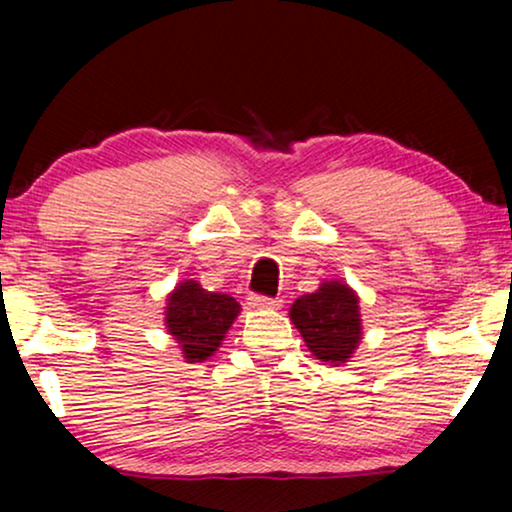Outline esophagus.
<instances>
[{"label":"esophagus","instance_id":"esophagus-1","mask_svg":"<svg viewBox=\"0 0 512 512\" xmlns=\"http://www.w3.org/2000/svg\"><path fill=\"white\" fill-rule=\"evenodd\" d=\"M247 300H249V307H254V310H275V307L282 305V300L268 298V296H258V293H251Z\"/></svg>","mask_w":512,"mask_h":512}]
</instances>
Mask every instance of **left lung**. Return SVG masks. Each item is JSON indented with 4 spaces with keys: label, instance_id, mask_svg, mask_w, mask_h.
Wrapping results in <instances>:
<instances>
[{
    "label": "left lung",
    "instance_id": "obj_1",
    "mask_svg": "<svg viewBox=\"0 0 512 512\" xmlns=\"http://www.w3.org/2000/svg\"><path fill=\"white\" fill-rule=\"evenodd\" d=\"M291 321L321 361L345 363L361 340L359 298L340 282H326L319 291L300 296L291 307Z\"/></svg>",
    "mask_w": 512,
    "mask_h": 512
}]
</instances>
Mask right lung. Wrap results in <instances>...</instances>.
Segmentation results:
<instances>
[{"instance_id": "right-lung-1", "label": "right lung", "mask_w": 512, "mask_h": 512, "mask_svg": "<svg viewBox=\"0 0 512 512\" xmlns=\"http://www.w3.org/2000/svg\"><path fill=\"white\" fill-rule=\"evenodd\" d=\"M237 314L240 305L228 293L205 291L198 282L186 279L167 298L165 324L186 361L195 363L216 352Z\"/></svg>"}]
</instances>
